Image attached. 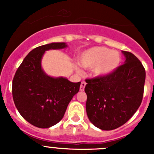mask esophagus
<instances>
[{
    "mask_svg": "<svg viewBox=\"0 0 154 154\" xmlns=\"http://www.w3.org/2000/svg\"><path fill=\"white\" fill-rule=\"evenodd\" d=\"M85 85H86V83H85V81L82 82L81 85H80V91H84V89H85Z\"/></svg>",
    "mask_w": 154,
    "mask_h": 154,
    "instance_id": "1",
    "label": "esophagus"
}]
</instances>
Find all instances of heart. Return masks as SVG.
Instances as JSON below:
<instances>
[{"instance_id":"b5f03b06","label":"heart","mask_w":154,"mask_h":154,"mask_svg":"<svg viewBox=\"0 0 154 154\" xmlns=\"http://www.w3.org/2000/svg\"><path fill=\"white\" fill-rule=\"evenodd\" d=\"M120 62V54L106 47H92L78 57V62L82 67L92 69V74L96 77H104L112 73L119 67ZM76 71L81 73L78 68Z\"/></svg>"}]
</instances>
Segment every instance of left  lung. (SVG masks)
Returning <instances> with one entry per match:
<instances>
[{
	"instance_id": "1",
	"label": "left lung",
	"mask_w": 154,
	"mask_h": 154,
	"mask_svg": "<svg viewBox=\"0 0 154 154\" xmlns=\"http://www.w3.org/2000/svg\"><path fill=\"white\" fill-rule=\"evenodd\" d=\"M122 52L126 61L113 72L85 80L87 116L100 130H112L123 126L142 102L145 69L131 52Z\"/></svg>"
}]
</instances>
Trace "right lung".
Masks as SVG:
<instances>
[{"mask_svg":"<svg viewBox=\"0 0 154 154\" xmlns=\"http://www.w3.org/2000/svg\"><path fill=\"white\" fill-rule=\"evenodd\" d=\"M66 47L65 42H54L35 48L24 58L13 79L12 95L16 108L25 120L37 127L57 124L79 91L81 82L54 78L42 68V58L46 51Z\"/></svg>","mask_w":154,"mask_h":154,"instance_id":"add662e5","label":"right lung"}]
</instances>
